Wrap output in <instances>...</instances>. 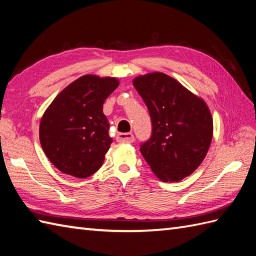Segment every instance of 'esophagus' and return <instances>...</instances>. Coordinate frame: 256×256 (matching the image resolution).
Here are the masks:
<instances>
[{
    "label": "esophagus",
    "instance_id": "obj_1",
    "mask_svg": "<svg viewBox=\"0 0 256 256\" xmlns=\"http://www.w3.org/2000/svg\"><path fill=\"white\" fill-rule=\"evenodd\" d=\"M116 140L121 143H133L134 135L132 133H120V134H118Z\"/></svg>",
    "mask_w": 256,
    "mask_h": 256
}]
</instances>
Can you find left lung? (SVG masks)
Returning <instances> with one entry per match:
<instances>
[{
  "mask_svg": "<svg viewBox=\"0 0 256 256\" xmlns=\"http://www.w3.org/2000/svg\"><path fill=\"white\" fill-rule=\"evenodd\" d=\"M148 108L152 136L140 153L162 182H179L197 170L210 148L214 122L201 98L162 72L133 80Z\"/></svg>",
  "mask_w": 256,
  "mask_h": 256,
  "instance_id": "obj_1",
  "label": "left lung"
}]
</instances>
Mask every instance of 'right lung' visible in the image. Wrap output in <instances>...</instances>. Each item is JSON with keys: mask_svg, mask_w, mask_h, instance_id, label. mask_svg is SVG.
<instances>
[{"mask_svg": "<svg viewBox=\"0 0 256 256\" xmlns=\"http://www.w3.org/2000/svg\"><path fill=\"white\" fill-rule=\"evenodd\" d=\"M118 84L116 78L82 76L47 108L40 124V145L62 172L86 178L102 166L112 143L103 103Z\"/></svg>", "mask_w": 256, "mask_h": 256, "instance_id": "obj_1", "label": "right lung"}]
</instances>
